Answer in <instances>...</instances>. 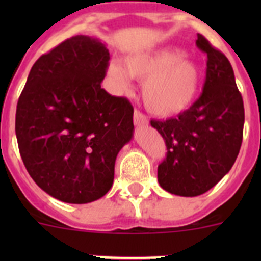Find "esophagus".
<instances>
[{
	"mask_svg": "<svg viewBox=\"0 0 261 261\" xmlns=\"http://www.w3.org/2000/svg\"><path fill=\"white\" fill-rule=\"evenodd\" d=\"M133 121H135L136 126H145L147 124V117L144 114H141L140 111H135Z\"/></svg>",
	"mask_w": 261,
	"mask_h": 261,
	"instance_id": "obj_1",
	"label": "esophagus"
}]
</instances>
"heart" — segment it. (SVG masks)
Returning a JSON list of instances; mask_svg holds the SVG:
<instances>
[{
  "label": "heart",
  "instance_id": "1",
  "mask_svg": "<svg viewBox=\"0 0 261 261\" xmlns=\"http://www.w3.org/2000/svg\"><path fill=\"white\" fill-rule=\"evenodd\" d=\"M108 73L125 89L129 75L144 81L142 100L147 111L162 117L187 111L199 95L201 71L183 50L172 47L158 48L147 53L133 55L125 60V69L111 62Z\"/></svg>",
  "mask_w": 261,
  "mask_h": 261
}]
</instances>
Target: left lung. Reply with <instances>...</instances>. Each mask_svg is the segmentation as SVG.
Here are the masks:
<instances>
[{
  "instance_id": "8db88e82",
  "label": "left lung",
  "mask_w": 261,
  "mask_h": 261,
  "mask_svg": "<svg viewBox=\"0 0 261 261\" xmlns=\"http://www.w3.org/2000/svg\"><path fill=\"white\" fill-rule=\"evenodd\" d=\"M206 53V80L200 98L176 117L151 120L167 146L158 181L172 195L195 197L213 188L231 170L242 145L243 99L227 57L197 35Z\"/></svg>"
}]
</instances>
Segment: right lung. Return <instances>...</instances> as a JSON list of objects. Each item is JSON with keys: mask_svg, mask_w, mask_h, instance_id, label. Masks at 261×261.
I'll return each instance as SVG.
<instances>
[{"mask_svg": "<svg viewBox=\"0 0 261 261\" xmlns=\"http://www.w3.org/2000/svg\"><path fill=\"white\" fill-rule=\"evenodd\" d=\"M110 52L77 35L39 57L15 115V135L30 176L69 204L100 199L114 183L119 151L133 138V107L102 82Z\"/></svg>", "mask_w": 261, "mask_h": 261, "instance_id": "1", "label": "right lung"}]
</instances>
